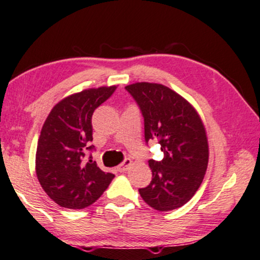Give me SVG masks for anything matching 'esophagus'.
I'll return each mask as SVG.
<instances>
[{
  "label": "esophagus",
  "mask_w": 260,
  "mask_h": 260,
  "mask_svg": "<svg viewBox=\"0 0 260 260\" xmlns=\"http://www.w3.org/2000/svg\"><path fill=\"white\" fill-rule=\"evenodd\" d=\"M131 165H133V160H131V159H125L124 161L121 162L119 166H118V169H119V171L124 172V171H126V170L129 169Z\"/></svg>",
  "instance_id": "1"
}]
</instances>
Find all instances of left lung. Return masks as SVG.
Returning a JSON list of instances; mask_svg holds the SVG:
<instances>
[{
	"instance_id": "left-lung-1",
	"label": "left lung",
	"mask_w": 260,
	"mask_h": 260,
	"mask_svg": "<svg viewBox=\"0 0 260 260\" xmlns=\"http://www.w3.org/2000/svg\"><path fill=\"white\" fill-rule=\"evenodd\" d=\"M145 118V139L159 141L161 161L149 160L153 178L141 188L145 203L158 211L187 204L203 183L208 164V141L200 114L183 96L158 83L125 86Z\"/></svg>"
}]
</instances>
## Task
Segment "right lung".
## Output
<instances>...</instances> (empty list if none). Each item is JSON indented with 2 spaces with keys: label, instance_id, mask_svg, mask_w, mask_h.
Returning <instances> with one entry per match:
<instances>
[{
  "label": "right lung",
  "instance_id": "1",
  "mask_svg": "<svg viewBox=\"0 0 260 260\" xmlns=\"http://www.w3.org/2000/svg\"><path fill=\"white\" fill-rule=\"evenodd\" d=\"M117 85L75 92L54 106L42 126L36 150L38 182L54 203L65 208H84L108 188L113 174L104 172L86 150L92 149L91 117Z\"/></svg>",
  "mask_w": 260,
  "mask_h": 260
}]
</instances>
